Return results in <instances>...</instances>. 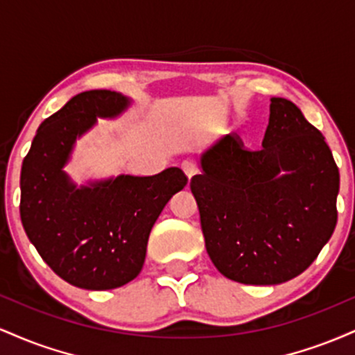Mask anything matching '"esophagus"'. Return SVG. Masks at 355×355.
<instances>
[{
	"instance_id": "obj_1",
	"label": "esophagus",
	"mask_w": 355,
	"mask_h": 355,
	"mask_svg": "<svg viewBox=\"0 0 355 355\" xmlns=\"http://www.w3.org/2000/svg\"><path fill=\"white\" fill-rule=\"evenodd\" d=\"M182 170H183V173L187 175V177H189V180L191 177H195V175L198 173V165L197 164H193V162H183L182 164Z\"/></svg>"
}]
</instances>
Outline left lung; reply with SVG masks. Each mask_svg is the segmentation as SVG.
I'll list each match as a JSON object with an SVG mask.
<instances>
[{"label": "left lung", "mask_w": 355, "mask_h": 355, "mask_svg": "<svg viewBox=\"0 0 355 355\" xmlns=\"http://www.w3.org/2000/svg\"><path fill=\"white\" fill-rule=\"evenodd\" d=\"M200 164L203 172L191 177L190 189L207 252L227 279L287 282L334 234L339 168L324 135L291 100L272 98L262 148L248 150L230 133Z\"/></svg>", "instance_id": "left-lung-1"}]
</instances>
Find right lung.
Here are the masks:
<instances>
[{
	"mask_svg": "<svg viewBox=\"0 0 355 355\" xmlns=\"http://www.w3.org/2000/svg\"><path fill=\"white\" fill-rule=\"evenodd\" d=\"M126 105L110 89L78 93L40 125L21 166L19 215L28 239L56 275L88 291L121 287L140 274L153 223L189 182L173 166L81 189L70 183L61 168L76 137Z\"/></svg>",
	"mask_w": 355,
	"mask_h": 355,
	"instance_id": "obj_1",
	"label": "right lung"
}]
</instances>
